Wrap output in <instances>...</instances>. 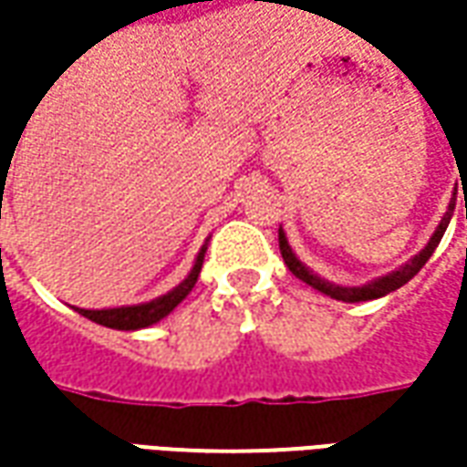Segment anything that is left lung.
Segmentation results:
<instances>
[{
  "label": "left lung",
  "mask_w": 467,
  "mask_h": 467,
  "mask_svg": "<svg viewBox=\"0 0 467 467\" xmlns=\"http://www.w3.org/2000/svg\"><path fill=\"white\" fill-rule=\"evenodd\" d=\"M458 171H460V166H458ZM460 179H462V176H460ZM455 194H458V189H455ZM465 207H467V197H465ZM452 210H455V197L450 200V207H447L444 218H441L440 225H437L434 236L429 239V244L423 246L421 252H419L413 260H408L405 265H400L398 270L387 273V275H382V278L371 280V283H364V285H335V283H330V280L314 275L312 270H309L304 262H298V257L294 254V249L288 246V239H285L283 228L278 231L280 254H283V262L288 265V270H291V273H294L298 280H304L306 285L317 288L319 294H325V296H330V298H337V301H346V304H356V301H371V298L387 296V294L398 291L400 285H405L408 280L413 278V275L421 270L423 265L429 262V257L434 254V249L440 246L441 236H444V231H447V225H450V218H452Z\"/></svg>",
  "instance_id": "obj_1"
}]
</instances>
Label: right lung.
Returning <instances> with one entry per match:
<instances>
[{
    "mask_svg": "<svg viewBox=\"0 0 467 467\" xmlns=\"http://www.w3.org/2000/svg\"><path fill=\"white\" fill-rule=\"evenodd\" d=\"M205 249H200L194 267L187 278L182 280L173 291L163 294V296L153 298V301H145V304H137V306H117V309H75L82 317L99 322L103 327H111V330H140V327H150L155 322H161L166 314H171L184 298L189 296V291L194 288V283L200 278V270H202V260H205Z\"/></svg>",
    "mask_w": 467,
    "mask_h": 467,
    "instance_id": "right-lung-1",
    "label": "right lung"
}]
</instances>
